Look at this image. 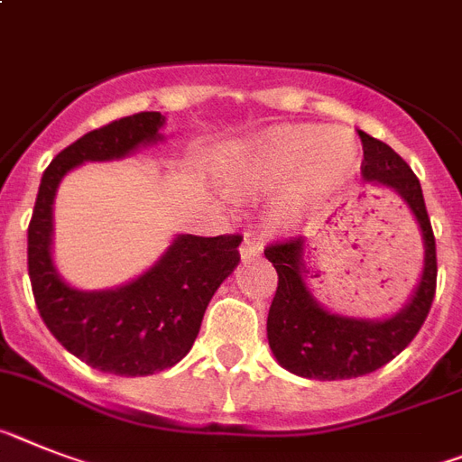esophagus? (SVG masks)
Returning a JSON list of instances; mask_svg holds the SVG:
<instances>
[{
  "mask_svg": "<svg viewBox=\"0 0 462 462\" xmlns=\"http://www.w3.org/2000/svg\"><path fill=\"white\" fill-rule=\"evenodd\" d=\"M242 258H258L263 254V242L261 237H255V235H244V242H242V249H239Z\"/></svg>",
  "mask_w": 462,
  "mask_h": 462,
  "instance_id": "1",
  "label": "esophagus"
}]
</instances>
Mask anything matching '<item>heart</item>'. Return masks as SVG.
Instances as JSON below:
<instances>
[{
  "instance_id": "heart-1",
  "label": "heart",
  "mask_w": 462,
  "mask_h": 462,
  "mask_svg": "<svg viewBox=\"0 0 462 462\" xmlns=\"http://www.w3.org/2000/svg\"><path fill=\"white\" fill-rule=\"evenodd\" d=\"M359 169V145L350 131L277 126L227 152L223 183L239 192L284 188L274 201L279 225L305 220Z\"/></svg>"
}]
</instances>
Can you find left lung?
<instances>
[{"label":"left lung","mask_w":462,"mask_h":462,"mask_svg":"<svg viewBox=\"0 0 462 462\" xmlns=\"http://www.w3.org/2000/svg\"><path fill=\"white\" fill-rule=\"evenodd\" d=\"M359 138L364 145V180L394 189L416 216L425 242V267L416 293L397 315L383 321L355 319L333 315L312 298L303 279V237L267 246L265 258L279 277L267 315V340L286 371L315 381L359 378L393 362L416 338L435 300L437 246L420 180L393 147L364 131H359Z\"/></svg>","instance_id":"obj_1"}]
</instances>
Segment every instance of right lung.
Returning a JSON list of instances; mask_svg holds the SVG:
<instances>
[{
	"mask_svg": "<svg viewBox=\"0 0 462 462\" xmlns=\"http://www.w3.org/2000/svg\"><path fill=\"white\" fill-rule=\"evenodd\" d=\"M164 115L138 112L88 131L58 152L42 176L27 227V273L46 328L81 362L115 375H152L189 352L208 300L239 263V235H178L147 273L110 291H77L51 261L53 197L84 162L122 159L162 138Z\"/></svg>",
	"mask_w": 462,
	"mask_h": 462,
	"instance_id": "1",
	"label": "right lung"
}]
</instances>
